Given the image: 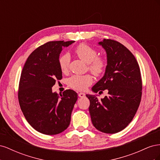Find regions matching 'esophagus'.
Here are the masks:
<instances>
[{"label": "esophagus", "mask_w": 160, "mask_h": 160, "mask_svg": "<svg viewBox=\"0 0 160 160\" xmlns=\"http://www.w3.org/2000/svg\"><path fill=\"white\" fill-rule=\"evenodd\" d=\"M78 95L79 98H84V97H85V94L84 93H79Z\"/></svg>", "instance_id": "34e87169"}]
</instances>
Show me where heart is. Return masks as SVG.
<instances>
[{
  "instance_id": "1",
  "label": "heart",
  "mask_w": 160,
  "mask_h": 160,
  "mask_svg": "<svg viewBox=\"0 0 160 160\" xmlns=\"http://www.w3.org/2000/svg\"><path fill=\"white\" fill-rule=\"evenodd\" d=\"M75 54L81 60L88 64L89 71L95 76L102 75L105 72L108 66V61L103 57L98 56V51L95 48L85 43L77 46L74 51ZM69 57L67 55H62L59 59V65L62 72H66L68 69ZM93 82L90 75L71 76L68 80V85L77 91H84L88 88Z\"/></svg>"
}]
</instances>
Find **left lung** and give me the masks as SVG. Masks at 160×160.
I'll use <instances>...</instances> for the list:
<instances>
[{
	"label": "left lung",
	"instance_id": "8db88e82",
	"mask_svg": "<svg viewBox=\"0 0 160 160\" xmlns=\"http://www.w3.org/2000/svg\"><path fill=\"white\" fill-rule=\"evenodd\" d=\"M107 53L108 66L104 76L92 91H108V96L99 100L86 95L94 127L106 133H115L126 128L137 112L142 94V81L138 62L131 51L120 42L103 39L99 42Z\"/></svg>",
	"mask_w": 160,
	"mask_h": 160
}]
</instances>
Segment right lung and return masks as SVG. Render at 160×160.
Masks as SVG:
<instances>
[{"instance_id":"add662e5","label":"right lung","mask_w":160,"mask_h":160,"mask_svg":"<svg viewBox=\"0 0 160 160\" xmlns=\"http://www.w3.org/2000/svg\"><path fill=\"white\" fill-rule=\"evenodd\" d=\"M74 42H47L32 52L23 67L18 91L19 105L28 123L41 133H60L70 124L78 95L71 89L59 95L53 93L52 88L62 79L59 65L62 48Z\"/></svg>"}]
</instances>
